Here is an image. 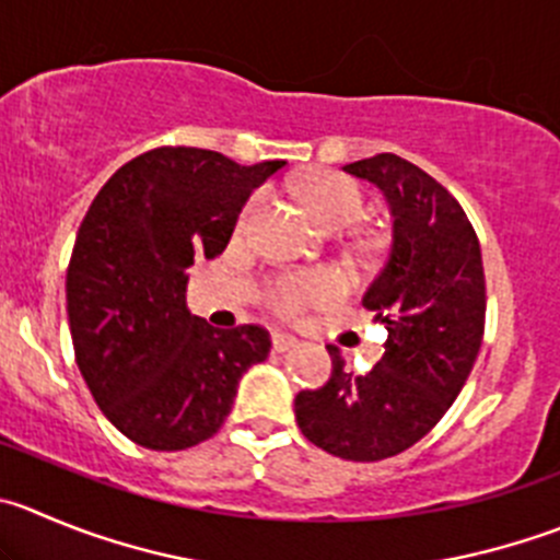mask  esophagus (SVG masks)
<instances>
[{"instance_id":"34e87169","label":"esophagus","mask_w":560,"mask_h":560,"mask_svg":"<svg viewBox=\"0 0 560 560\" xmlns=\"http://www.w3.org/2000/svg\"><path fill=\"white\" fill-rule=\"evenodd\" d=\"M296 343H300V340H296L294 335H289V332L271 335V349H275V351H289V349H294Z\"/></svg>"}]
</instances>
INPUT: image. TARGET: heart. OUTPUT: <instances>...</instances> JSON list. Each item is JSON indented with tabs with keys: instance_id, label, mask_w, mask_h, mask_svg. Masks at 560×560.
<instances>
[{
	"instance_id": "obj_1",
	"label": "heart",
	"mask_w": 560,
	"mask_h": 560,
	"mask_svg": "<svg viewBox=\"0 0 560 560\" xmlns=\"http://www.w3.org/2000/svg\"><path fill=\"white\" fill-rule=\"evenodd\" d=\"M307 209L316 217L318 225L327 231H343V228L354 225L365 211V197L360 186L351 184L349 178L340 175H324V178L311 180L302 191ZM258 200L244 209L242 225L253 217ZM343 294V280L329 269H305V271H289V275L277 277L275 283L269 285V305L277 313L294 316V313L305 311V307L329 305Z\"/></svg>"
}]
</instances>
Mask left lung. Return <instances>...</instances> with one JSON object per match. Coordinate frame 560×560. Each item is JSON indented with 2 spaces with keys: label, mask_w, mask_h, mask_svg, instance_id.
<instances>
[{
  "label": "left lung",
  "mask_w": 560,
  "mask_h": 560,
  "mask_svg": "<svg viewBox=\"0 0 560 560\" xmlns=\"http://www.w3.org/2000/svg\"><path fill=\"white\" fill-rule=\"evenodd\" d=\"M387 197L393 244L363 305L387 327L385 354L349 374L327 346L332 376L294 398L302 434L349 462L396 456L429 434L465 387L483 338L481 244L456 197L396 153L346 164Z\"/></svg>",
  "instance_id": "8db88e82"
}]
</instances>
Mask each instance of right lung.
Segmentation results:
<instances>
[{"instance_id":"right-lung-1","label":"right lung","mask_w":560,"mask_h":560,"mask_svg":"<svg viewBox=\"0 0 560 560\" xmlns=\"http://www.w3.org/2000/svg\"><path fill=\"white\" fill-rule=\"evenodd\" d=\"M283 167L156 148L90 203L68 264V324L95 404L131 443L184 451L214 436L242 374L269 354L264 327L191 316L186 269L228 247L247 197Z\"/></svg>"}]
</instances>
